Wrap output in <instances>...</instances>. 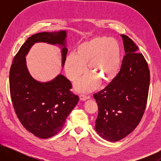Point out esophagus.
<instances>
[{
    "mask_svg": "<svg viewBox=\"0 0 161 161\" xmlns=\"http://www.w3.org/2000/svg\"><path fill=\"white\" fill-rule=\"evenodd\" d=\"M89 97H87V96H86V95H84V94H80V99L81 101H85L87 99H89Z\"/></svg>",
    "mask_w": 161,
    "mask_h": 161,
    "instance_id": "obj_1",
    "label": "esophagus"
}]
</instances>
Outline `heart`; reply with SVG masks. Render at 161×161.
<instances>
[{
  "mask_svg": "<svg viewBox=\"0 0 161 161\" xmlns=\"http://www.w3.org/2000/svg\"><path fill=\"white\" fill-rule=\"evenodd\" d=\"M121 47L118 42L110 37H96L78 46L77 53L68 54L65 60V72L74 81L86 72L88 63L92 73L75 84L79 92H89L96 89L102 80L108 83L118 75L121 67Z\"/></svg>",
  "mask_w": 161,
  "mask_h": 161,
  "instance_id": "b5f03b06",
  "label": "heart"
}]
</instances>
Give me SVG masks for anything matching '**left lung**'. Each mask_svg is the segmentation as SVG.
<instances>
[{
  "mask_svg": "<svg viewBox=\"0 0 161 161\" xmlns=\"http://www.w3.org/2000/svg\"><path fill=\"white\" fill-rule=\"evenodd\" d=\"M125 54L117 77L94 94L99 114L95 130L103 139L118 141L131 133L142 119L150 85L148 63L127 35H121Z\"/></svg>",
  "mask_w": 161,
  "mask_h": 161,
  "instance_id": "1",
  "label": "left lung"
}]
</instances>
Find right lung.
I'll return each instance as SVG.
<instances>
[{"instance_id": "right-lung-1", "label": "right lung", "mask_w": 161, "mask_h": 161, "mask_svg": "<svg viewBox=\"0 0 161 161\" xmlns=\"http://www.w3.org/2000/svg\"><path fill=\"white\" fill-rule=\"evenodd\" d=\"M67 32H43L28 38L16 54L10 67V92L15 112L22 125L35 136L48 138L63 128L65 120L79 101L73 94L72 83L59 75L48 82H40L32 77L26 66L25 55L35 42L62 46V66L67 49Z\"/></svg>"}]
</instances>
